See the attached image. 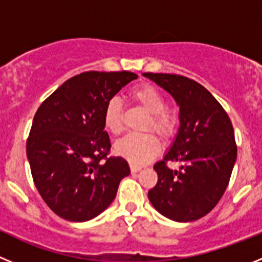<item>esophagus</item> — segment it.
Instances as JSON below:
<instances>
[{
    "label": "esophagus",
    "instance_id": "esophagus-1",
    "mask_svg": "<svg viewBox=\"0 0 262 262\" xmlns=\"http://www.w3.org/2000/svg\"><path fill=\"white\" fill-rule=\"evenodd\" d=\"M129 168H131V172H133V173H138L139 170L142 169V168H140V166H138V165H131V166H129Z\"/></svg>",
    "mask_w": 262,
    "mask_h": 262
}]
</instances>
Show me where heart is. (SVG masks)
I'll list each match as a JSON object with an SVG mask.
<instances>
[{"label":"heart","mask_w":262,"mask_h":262,"mask_svg":"<svg viewBox=\"0 0 262 262\" xmlns=\"http://www.w3.org/2000/svg\"><path fill=\"white\" fill-rule=\"evenodd\" d=\"M134 102L149 114L145 129H154L157 135L169 138L177 128V115L166 110L164 96L152 85H140L129 93ZM103 123L113 135L123 133V107L117 97L108 99L103 111ZM160 151V143L154 135H129L120 139L115 144V152L126 159L131 165H144Z\"/></svg>","instance_id":"b5f03b06"}]
</instances>
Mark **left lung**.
<instances>
[{"instance_id":"1","label":"left lung","mask_w":262,"mask_h":262,"mask_svg":"<svg viewBox=\"0 0 262 262\" xmlns=\"http://www.w3.org/2000/svg\"><path fill=\"white\" fill-rule=\"evenodd\" d=\"M166 90L180 107V128L163 161L155 164L157 184L148 191L155 209L176 222H194L221 201L230 182L237 148L230 118L209 90L169 73H143ZM168 161L180 164L177 171Z\"/></svg>"}]
</instances>
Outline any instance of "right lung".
Here are the masks:
<instances>
[{
  "label": "right lung",
  "instance_id": "1",
  "mask_svg": "<svg viewBox=\"0 0 262 262\" xmlns=\"http://www.w3.org/2000/svg\"><path fill=\"white\" fill-rule=\"evenodd\" d=\"M133 72H84L67 80L39 106L26 151L34 184L56 215L86 222L105 211L129 166L107 157L103 111Z\"/></svg>",
  "mask_w": 262,
  "mask_h": 262
}]
</instances>
